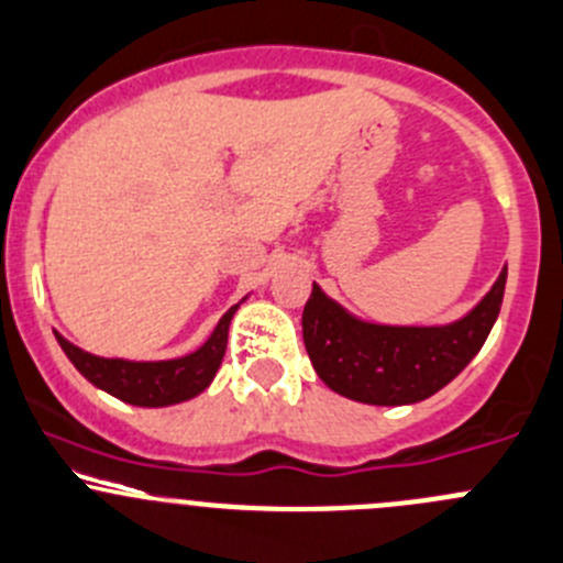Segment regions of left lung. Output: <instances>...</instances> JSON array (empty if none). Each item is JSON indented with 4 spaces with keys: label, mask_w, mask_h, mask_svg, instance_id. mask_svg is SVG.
Returning <instances> with one entry per match:
<instances>
[{
    "label": "left lung",
    "mask_w": 563,
    "mask_h": 563,
    "mask_svg": "<svg viewBox=\"0 0 563 563\" xmlns=\"http://www.w3.org/2000/svg\"><path fill=\"white\" fill-rule=\"evenodd\" d=\"M506 292V267L492 290L448 325L367 323L312 285L303 307V345L320 382L373 406H406L451 384L489 336Z\"/></svg>",
    "instance_id": "8db88e82"
}]
</instances>
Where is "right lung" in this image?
Here are the masks:
<instances>
[{"instance_id":"1","label":"right lung","mask_w":563,"mask_h":563,"mask_svg":"<svg viewBox=\"0 0 563 563\" xmlns=\"http://www.w3.org/2000/svg\"><path fill=\"white\" fill-rule=\"evenodd\" d=\"M240 303H234L218 320L216 331H212L205 345L196 347L187 356L163 358V362H130V358L93 356V353L82 351L74 342H68L66 336H55L63 351H66V356L71 358V365L93 387L104 389V393H110L118 400H124V404L157 409V406H174L181 404V400L196 398V395H201L210 387V382L216 378L218 367L223 362V353H227L229 323H232Z\"/></svg>"}]
</instances>
